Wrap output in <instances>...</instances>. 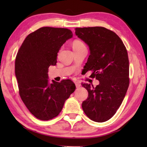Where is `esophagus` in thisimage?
Listing matches in <instances>:
<instances>
[{
    "instance_id": "esophagus-1",
    "label": "esophagus",
    "mask_w": 147,
    "mask_h": 147,
    "mask_svg": "<svg viewBox=\"0 0 147 147\" xmlns=\"http://www.w3.org/2000/svg\"><path fill=\"white\" fill-rule=\"evenodd\" d=\"M74 83H75V85H76V88H80V86H81V84L79 83V82H74Z\"/></svg>"
}]
</instances>
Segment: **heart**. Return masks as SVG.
<instances>
[{"mask_svg":"<svg viewBox=\"0 0 147 147\" xmlns=\"http://www.w3.org/2000/svg\"><path fill=\"white\" fill-rule=\"evenodd\" d=\"M85 47V45H84V43L82 41H80V40H74L73 43V49Z\"/></svg>","mask_w":147,"mask_h":147,"instance_id":"b5f03b06","label":"heart"}]
</instances>
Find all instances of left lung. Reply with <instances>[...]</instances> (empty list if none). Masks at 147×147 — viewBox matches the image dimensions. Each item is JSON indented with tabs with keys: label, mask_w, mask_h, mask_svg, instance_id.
<instances>
[{
	"label": "left lung",
	"mask_w": 147,
	"mask_h": 147,
	"mask_svg": "<svg viewBox=\"0 0 147 147\" xmlns=\"http://www.w3.org/2000/svg\"><path fill=\"white\" fill-rule=\"evenodd\" d=\"M75 34L90 50L85 66L91 78L99 81L96 87L84 83L88 96L82 108L90 119L103 123L115 114L128 88L129 59L123 42L112 31L100 26L76 28Z\"/></svg>",
	"instance_id": "left-lung-1"
}]
</instances>
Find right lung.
I'll return each mask as SVG.
<instances>
[{"label":"right lung","mask_w":147,"mask_h":147,"mask_svg":"<svg viewBox=\"0 0 147 147\" xmlns=\"http://www.w3.org/2000/svg\"><path fill=\"white\" fill-rule=\"evenodd\" d=\"M73 37L67 28L42 27L26 36L15 61L20 95L34 116L48 121L57 116L76 86L70 80H49L50 65L57 63V53Z\"/></svg>","instance_id":"1"}]
</instances>
